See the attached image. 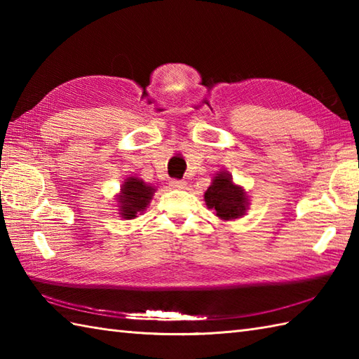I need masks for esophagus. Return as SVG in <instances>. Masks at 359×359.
Returning a JSON list of instances; mask_svg holds the SVG:
<instances>
[{
    "instance_id": "obj_1",
    "label": "esophagus",
    "mask_w": 359,
    "mask_h": 359,
    "mask_svg": "<svg viewBox=\"0 0 359 359\" xmlns=\"http://www.w3.org/2000/svg\"><path fill=\"white\" fill-rule=\"evenodd\" d=\"M170 185H171V188H174V189H185V188H187V182H185V180L172 179V180L170 182Z\"/></svg>"
}]
</instances>
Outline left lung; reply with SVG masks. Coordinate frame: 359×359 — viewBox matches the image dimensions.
<instances>
[{"label":"left lung","mask_w":359,"mask_h":359,"mask_svg":"<svg viewBox=\"0 0 359 359\" xmlns=\"http://www.w3.org/2000/svg\"><path fill=\"white\" fill-rule=\"evenodd\" d=\"M203 197L207 207L215 211L219 219L224 220L243 216L248 207V196L245 189L236 185L231 174L226 171H220L215 175Z\"/></svg>","instance_id":"8db88e82"}]
</instances>
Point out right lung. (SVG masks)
<instances>
[{"label":"right lung","mask_w":359,"mask_h":359,"mask_svg":"<svg viewBox=\"0 0 359 359\" xmlns=\"http://www.w3.org/2000/svg\"><path fill=\"white\" fill-rule=\"evenodd\" d=\"M156 188L144 184L139 177H128L121 185L117 196L118 211L123 219H134L139 212L144 211L152 199Z\"/></svg>","instance_id":"right-lung-1"}]
</instances>
